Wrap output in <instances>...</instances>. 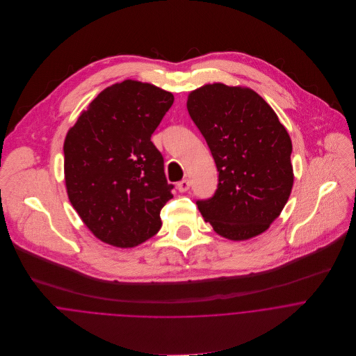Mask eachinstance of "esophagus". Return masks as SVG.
Returning a JSON list of instances; mask_svg holds the SVG:
<instances>
[{"label": "esophagus", "mask_w": 356, "mask_h": 356, "mask_svg": "<svg viewBox=\"0 0 356 356\" xmlns=\"http://www.w3.org/2000/svg\"><path fill=\"white\" fill-rule=\"evenodd\" d=\"M177 188H178V191H179L181 193H184V192L189 191V188H191V182H189V179H182L181 182H178Z\"/></svg>", "instance_id": "34e87169"}]
</instances>
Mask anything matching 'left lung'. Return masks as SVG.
I'll return each mask as SVG.
<instances>
[{"label": "left lung", "instance_id": "1", "mask_svg": "<svg viewBox=\"0 0 356 356\" xmlns=\"http://www.w3.org/2000/svg\"><path fill=\"white\" fill-rule=\"evenodd\" d=\"M186 106L219 172L215 195L197 202L204 220L233 241L264 233L293 186L286 129L274 109L244 86L204 85L189 93Z\"/></svg>", "mask_w": 356, "mask_h": 356}]
</instances>
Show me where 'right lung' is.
<instances>
[{
  "label": "right lung",
  "instance_id": "add662e5",
  "mask_svg": "<svg viewBox=\"0 0 356 356\" xmlns=\"http://www.w3.org/2000/svg\"><path fill=\"white\" fill-rule=\"evenodd\" d=\"M172 102L170 92L126 79L104 89L65 136L68 199L105 244L133 248L161 227L172 185L151 137Z\"/></svg>",
  "mask_w": 356,
  "mask_h": 356
}]
</instances>
